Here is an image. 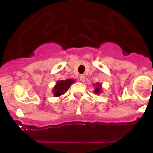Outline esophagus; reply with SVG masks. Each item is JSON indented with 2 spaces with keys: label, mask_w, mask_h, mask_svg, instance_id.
Wrapping results in <instances>:
<instances>
[{
  "label": "esophagus",
  "mask_w": 153,
  "mask_h": 153,
  "mask_svg": "<svg viewBox=\"0 0 153 153\" xmlns=\"http://www.w3.org/2000/svg\"><path fill=\"white\" fill-rule=\"evenodd\" d=\"M79 78H80V81H81V82H84V81H85V76H84V75H80V77H79Z\"/></svg>",
  "instance_id": "obj_1"
}]
</instances>
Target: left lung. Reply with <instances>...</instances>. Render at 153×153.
I'll return each instance as SVG.
<instances>
[{"mask_svg":"<svg viewBox=\"0 0 153 153\" xmlns=\"http://www.w3.org/2000/svg\"><path fill=\"white\" fill-rule=\"evenodd\" d=\"M101 84L97 83V84H95V91H94V92H95V94H99L101 93Z\"/></svg>","mask_w":153,"mask_h":153,"instance_id":"8db88e82","label":"left lung"}]
</instances>
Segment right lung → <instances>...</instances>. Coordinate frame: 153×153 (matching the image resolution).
<instances>
[{
    "instance_id": "add662e5",
    "label": "right lung",
    "mask_w": 153,
    "mask_h": 153,
    "mask_svg": "<svg viewBox=\"0 0 153 153\" xmlns=\"http://www.w3.org/2000/svg\"><path fill=\"white\" fill-rule=\"evenodd\" d=\"M74 82L75 81L73 79H67L65 81L62 80V81H57L56 85L54 86L53 90H52L54 96L59 97L64 95Z\"/></svg>"
}]
</instances>
